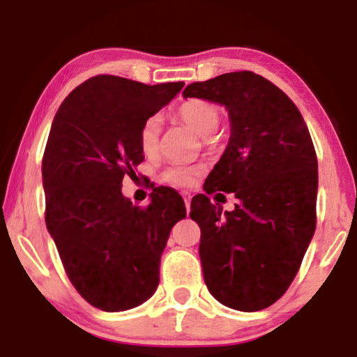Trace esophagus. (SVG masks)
<instances>
[{"label":"esophagus","instance_id":"esophagus-1","mask_svg":"<svg viewBox=\"0 0 357 357\" xmlns=\"http://www.w3.org/2000/svg\"><path fill=\"white\" fill-rule=\"evenodd\" d=\"M183 198H185L186 210H188V213H190V206H191V195H190V193H183Z\"/></svg>","mask_w":357,"mask_h":357}]
</instances>
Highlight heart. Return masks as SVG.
Returning <instances> with one entry per match:
<instances>
[{
  "label": "heart",
  "instance_id": "b5f03b06",
  "mask_svg": "<svg viewBox=\"0 0 357 357\" xmlns=\"http://www.w3.org/2000/svg\"><path fill=\"white\" fill-rule=\"evenodd\" d=\"M178 116L199 135H210L220 121V108L206 100H188L178 108ZM139 147L152 158L159 147V120L151 116L139 130ZM199 169L188 164H171L160 172V181L172 188H190L197 181Z\"/></svg>",
  "mask_w": 357,
  "mask_h": 357
}]
</instances>
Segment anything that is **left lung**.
Returning <instances> with one entry per match:
<instances>
[{"label":"left lung","instance_id":"1","mask_svg":"<svg viewBox=\"0 0 357 357\" xmlns=\"http://www.w3.org/2000/svg\"><path fill=\"white\" fill-rule=\"evenodd\" d=\"M183 95L220 103L230 116L229 146L203 190L234 192L236 208L222 214L206 195L191 199L205 283L234 310L268 308L295 280L315 232L319 172L310 132L296 105L250 70L191 83Z\"/></svg>","mask_w":357,"mask_h":357}]
</instances>
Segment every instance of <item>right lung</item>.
Wrapping results in <instances>:
<instances>
[{
	"label": "right lung",
	"instance_id": "obj_1",
	"mask_svg": "<svg viewBox=\"0 0 357 357\" xmlns=\"http://www.w3.org/2000/svg\"><path fill=\"white\" fill-rule=\"evenodd\" d=\"M183 86L100 74L54 116L42 159L47 230L73 287L100 310H130L154 295L160 254L186 217L172 188L152 190L144 208L121 195L123 178L144 160L140 127Z\"/></svg>",
	"mask_w": 357,
	"mask_h": 357
}]
</instances>
